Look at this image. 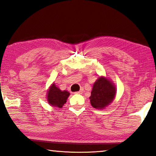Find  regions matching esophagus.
Returning a JSON list of instances; mask_svg holds the SVG:
<instances>
[{
    "instance_id": "obj_1",
    "label": "esophagus",
    "mask_w": 156,
    "mask_h": 156,
    "mask_svg": "<svg viewBox=\"0 0 156 156\" xmlns=\"http://www.w3.org/2000/svg\"><path fill=\"white\" fill-rule=\"evenodd\" d=\"M83 89H80V90H79L78 92H76L75 94H82L83 93Z\"/></svg>"
}]
</instances>
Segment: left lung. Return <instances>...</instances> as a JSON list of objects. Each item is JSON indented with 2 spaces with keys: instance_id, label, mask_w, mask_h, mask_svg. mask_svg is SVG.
Returning a JSON list of instances; mask_svg holds the SVG:
<instances>
[{
  "instance_id": "1",
  "label": "left lung",
  "mask_w": 156,
  "mask_h": 156,
  "mask_svg": "<svg viewBox=\"0 0 156 156\" xmlns=\"http://www.w3.org/2000/svg\"><path fill=\"white\" fill-rule=\"evenodd\" d=\"M116 93L114 83L108 78L101 76L93 85L90 97V104L95 109H105L115 99Z\"/></svg>"
}]
</instances>
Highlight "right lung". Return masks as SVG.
I'll use <instances>...</instances> for the list:
<instances>
[{
    "label": "right lung",
    "instance_id": "1",
    "mask_svg": "<svg viewBox=\"0 0 156 156\" xmlns=\"http://www.w3.org/2000/svg\"><path fill=\"white\" fill-rule=\"evenodd\" d=\"M70 93L66 90H61L55 83L51 84L47 92V101L50 105L61 108L66 102Z\"/></svg>",
    "mask_w": 156,
    "mask_h": 156
}]
</instances>
